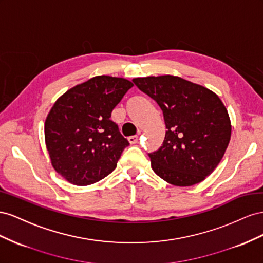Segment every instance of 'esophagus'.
I'll return each mask as SVG.
<instances>
[{
  "label": "esophagus",
  "instance_id": "1",
  "mask_svg": "<svg viewBox=\"0 0 263 263\" xmlns=\"http://www.w3.org/2000/svg\"><path fill=\"white\" fill-rule=\"evenodd\" d=\"M127 141H129V143H130V144H136V143H138L139 137H137V136L130 137V138H127Z\"/></svg>",
  "mask_w": 263,
  "mask_h": 263
}]
</instances>
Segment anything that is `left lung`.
Instances as JSON below:
<instances>
[{"label":"left lung","mask_w":263,"mask_h":263,"mask_svg":"<svg viewBox=\"0 0 263 263\" xmlns=\"http://www.w3.org/2000/svg\"><path fill=\"white\" fill-rule=\"evenodd\" d=\"M132 81L159 104L167 129L163 145L148 154L154 173L181 187L204 181L221 161L231 137L230 118L219 97L172 74Z\"/></svg>","instance_id":"left-lung-1"}]
</instances>
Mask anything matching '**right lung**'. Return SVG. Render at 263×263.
<instances>
[{"mask_svg": "<svg viewBox=\"0 0 263 263\" xmlns=\"http://www.w3.org/2000/svg\"><path fill=\"white\" fill-rule=\"evenodd\" d=\"M131 81L102 74L59 97L45 121V143L52 167L67 182L86 186L117 167L129 142L110 120Z\"/></svg>", "mask_w": 263, "mask_h": 263, "instance_id": "1", "label": "right lung"}]
</instances>
